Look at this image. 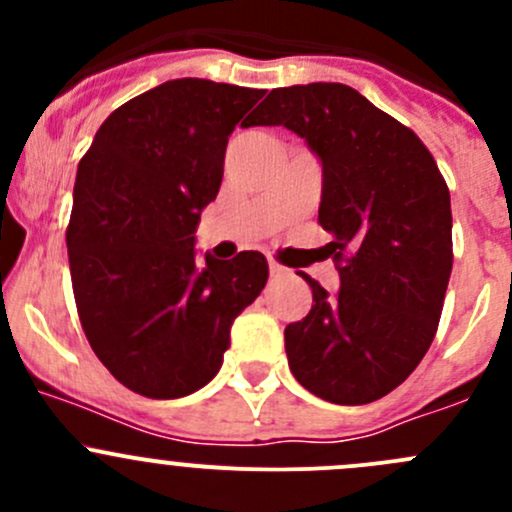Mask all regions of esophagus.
Listing matches in <instances>:
<instances>
[{
  "label": "esophagus",
  "instance_id": "34e87169",
  "mask_svg": "<svg viewBox=\"0 0 512 512\" xmlns=\"http://www.w3.org/2000/svg\"><path fill=\"white\" fill-rule=\"evenodd\" d=\"M270 275L272 277H285V275H289V270L285 265H280V262L270 260Z\"/></svg>",
  "mask_w": 512,
  "mask_h": 512
}]
</instances>
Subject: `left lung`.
Here are the masks:
<instances>
[{"label":"left lung","mask_w":512,"mask_h":512,"mask_svg":"<svg viewBox=\"0 0 512 512\" xmlns=\"http://www.w3.org/2000/svg\"><path fill=\"white\" fill-rule=\"evenodd\" d=\"M250 126H285L322 158L319 225L342 287H312V309L287 324L294 379L332 404L394 391L431 347L453 267L451 195L409 126L352 86L270 91Z\"/></svg>","instance_id":"1"}]
</instances>
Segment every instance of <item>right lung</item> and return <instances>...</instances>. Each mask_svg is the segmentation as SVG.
<instances>
[{
  "instance_id": "right-lung-1",
  "label": "right lung",
  "mask_w": 512,
  "mask_h": 512,
  "mask_svg": "<svg viewBox=\"0 0 512 512\" xmlns=\"http://www.w3.org/2000/svg\"><path fill=\"white\" fill-rule=\"evenodd\" d=\"M262 96L165 81L118 106L79 163L66 247L81 327L101 364L148 399L208 384L232 322L267 285L260 252L198 265L193 247L223 183L227 136Z\"/></svg>"
}]
</instances>
